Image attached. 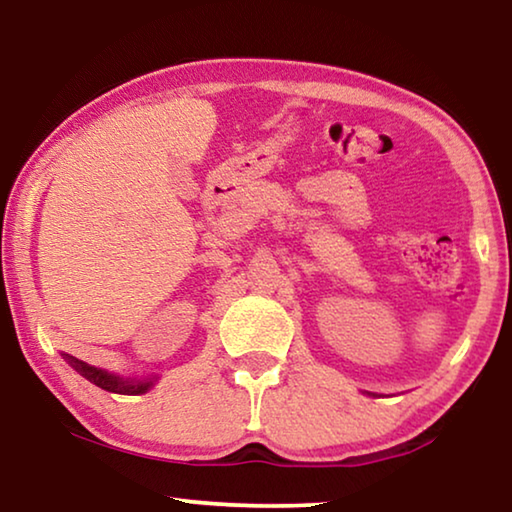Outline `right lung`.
I'll list each match as a JSON object with an SVG mask.
<instances>
[{
  "label": "right lung",
  "mask_w": 512,
  "mask_h": 512,
  "mask_svg": "<svg viewBox=\"0 0 512 512\" xmlns=\"http://www.w3.org/2000/svg\"><path fill=\"white\" fill-rule=\"evenodd\" d=\"M70 364L77 373L86 380L96 384V387L105 389V391H112V393H123V396H137V393H144L151 389V380H123V377H116V375H109L107 371H100L96 366H89L84 364V361L75 359V357H68Z\"/></svg>",
  "instance_id": "obj_1"
}]
</instances>
